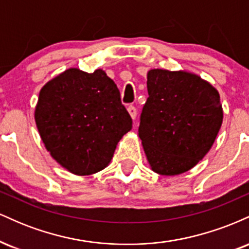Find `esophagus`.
Masks as SVG:
<instances>
[{
	"instance_id": "esophagus-1",
	"label": "esophagus",
	"mask_w": 249,
	"mask_h": 249,
	"mask_svg": "<svg viewBox=\"0 0 249 249\" xmlns=\"http://www.w3.org/2000/svg\"><path fill=\"white\" fill-rule=\"evenodd\" d=\"M127 111H128V113H130V116L132 117V119H136V117H137L136 107H134V105H130V107H127Z\"/></svg>"
}]
</instances>
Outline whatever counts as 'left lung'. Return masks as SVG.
<instances>
[{
  "label": "left lung",
  "mask_w": 249,
  "mask_h": 249,
  "mask_svg": "<svg viewBox=\"0 0 249 249\" xmlns=\"http://www.w3.org/2000/svg\"><path fill=\"white\" fill-rule=\"evenodd\" d=\"M139 138L154 172L191 170L212 147L222 123L218 91L185 71L150 70Z\"/></svg>",
  "instance_id": "obj_1"
}]
</instances>
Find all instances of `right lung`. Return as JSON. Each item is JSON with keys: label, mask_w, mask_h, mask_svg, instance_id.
<instances>
[{"label": "right lung", "mask_w": 249, "mask_h": 249, "mask_svg": "<svg viewBox=\"0 0 249 249\" xmlns=\"http://www.w3.org/2000/svg\"><path fill=\"white\" fill-rule=\"evenodd\" d=\"M35 121L51 157L78 176L107 167L118 142L132 128L118 88L101 69H69L48 82L39 92Z\"/></svg>", "instance_id": "add662e5"}]
</instances>
